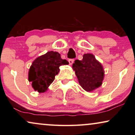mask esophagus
I'll return each mask as SVG.
<instances>
[{
    "label": "esophagus",
    "mask_w": 135,
    "mask_h": 135,
    "mask_svg": "<svg viewBox=\"0 0 135 135\" xmlns=\"http://www.w3.org/2000/svg\"><path fill=\"white\" fill-rule=\"evenodd\" d=\"M68 61H69L70 65H72V64H73V63H74V59H69V60H68Z\"/></svg>",
    "instance_id": "esophagus-1"
}]
</instances>
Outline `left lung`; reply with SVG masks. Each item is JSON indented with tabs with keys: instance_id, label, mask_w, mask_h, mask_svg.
<instances>
[{
	"instance_id": "1",
	"label": "left lung",
	"mask_w": 135,
	"mask_h": 135,
	"mask_svg": "<svg viewBox=\"0 0 135 135\" xmlns=\"http://www.w3.org/2000/svg\"><path fill=\"white\" fill-rule=\"evenodd\" d=\"M72 68L80 85L86 91H93L102 84L104 78L103 66L94 55L84 54L82 60H75Z\"/></svg>"
}]
</instances>
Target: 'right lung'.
<instances>
[{"label": "right lung", "instance_id": "obj_1", "mask_svg": "<svg viewBox=\"0 0 135 135\" xmlns=\"http://www.w3.org/2000/svg\"><path fill=\"white\" fill-rule=\"evenodd\" d=\"M69 64L66 60L61 59L57 52L50 51L36 58L28 72V81L32 82L35 91L44 93L54 81L60 71L59 67Z\"/></svg>", "mask_w": 135, "mask_h": 135}]
</instances>
